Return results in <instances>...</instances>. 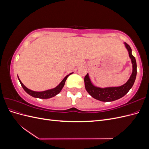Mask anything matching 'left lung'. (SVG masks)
<instances>
[{"label":"left lung","instance_id":"8db88e82","mask_svg":"<svg viewBox=\"0 0 149 149\" xmlns=\"http://www.w3.org/2000/svg\"><path fill=\"white\" fill-rule=\"evenodd\" d=\"M126 48L127 49L129 57L132 63V73L130 78L124 84L119 87H109L101 88L96 87L92 84L89 79L88 73L84 77L85 88L88 93L93 97L103 102L113 101L121 98L127 94L131 89L135 82L137 75V63L135 57L132 55V49L127 43H124Z\"/></svg>","mask_w":149,"mask_h":149}]
</instances>
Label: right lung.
<instances>
[{"label":"right lung","instance_id":"obj_1","mask_svg":"<svg viewBox=\"0 0 149 149\" xmlns=\"http://www.w3.org/2000/svg\"><path fill=\"white\" fill-rule=\"evenodd\" d=\"M72 73H71L69 74L68 75H67L66 77L62 80V81L59 84H58L56 88L52 89L47 90V91H42V92H37V91H31V90L28 89L23 84V83L21 82V81L20 80L19 78V80L22 85V88H24L25 92L27 93L29 95L33 96L34 97H37V98H40V99H48V98H51L52 97H54L55 96H56V94H58L61 91L62 88L64 86L67 78L68 77L70 74H71Z\"/></svg>","mask_w":149,"mask_h":149}]
</instances>
